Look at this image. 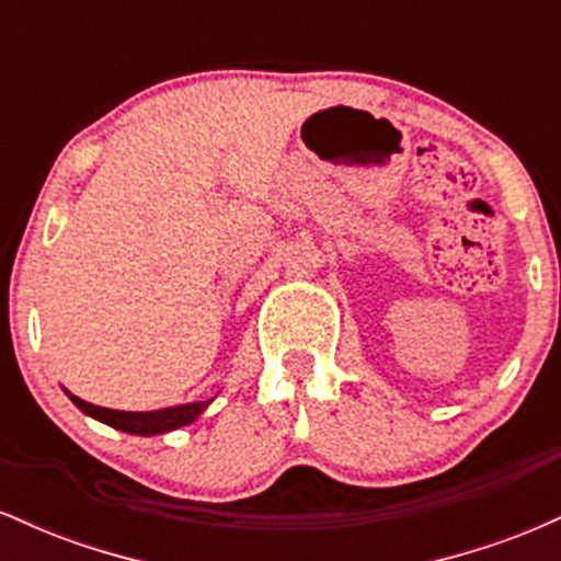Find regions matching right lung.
Listing matches in <instances>:
<instances>
[{
  "mask_svg": "<svg viewBox=\"0 0 561 561\" xmlns=\"http://www.w3.org/2000/svg\"><path fill=\"white\" fill-rule=\"evenodd\" d=\"M68 398L79 405L83 414L94 416V420L111 424V427L124 430V433H131V435L171 433V430L195 422L210 403V401H199V403H186V405H171V409H160V411H115V409H102V405L81 401V398L73 396V392H68Z\"/></svg>",
  "mask_w": 561,
  "mask_h": 561,
  "instance_id": "right-lung-1",
  "label": "right lung"
}]
</instances>
